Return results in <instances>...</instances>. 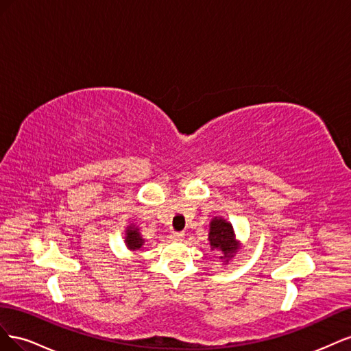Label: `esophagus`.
<instances>
[{
  "instance_id": "1",
  "label": "esophagus",
  "mask_w": 351,
  "mask_h": 351,
  "mask_svg": "<svg viewBox=\"0 0 351 351\" xmlns=\"http://www.w3.org/2000/svg\"><path fill=\"white\" fill-rule=\"evenodd\" d=\"M183 237H184L183 232H171V236H169V239L173 241H182Z\"/></svg>"
}]
</instances>
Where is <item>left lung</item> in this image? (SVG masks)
Listing matches in <instances>:
<instances>
[{
    "label": "left lung",
    "mask_w": 351,
    "mask_h": 351,
    "mask_svg": "<svg viewBox=\"0 0 351 351\" xmlns=\"http://www.w3.org/2000/svg\"><path fill=\"white\" fill-rule=\"evenodd\" d=\"M209 243L210 250L221 253L219 259L222 263H228L237 252L240 243L236 240L234 230L228 221L221 217H215L209 224Z\"/></svg>",
    "instance_id": "left-lung-1"
}]
</instances>
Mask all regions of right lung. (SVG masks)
I'll return each mask as SVG.
<instances>
[{"label":"right lung","mask_w":351,"mask_h":351,"mask_svg":"<svg viewBox=\"0 0 351 351\" xmlns=\"http://www.w3.org/2000/svg\"><path fill=\"white\" fill-rule=\"evenodd\" d=\"M124 241H125V246L129 247L130 250L141 249L143 246V243H145V240L142 239L141 232H139V228L132 226V224L125 228Z\"/></svg>","instance_id":"right-lung-1"}]
</instances>
